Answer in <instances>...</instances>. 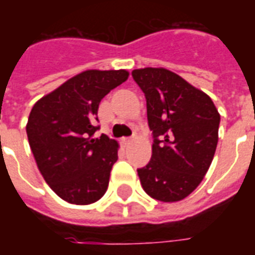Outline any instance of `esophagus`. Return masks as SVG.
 I'll use <instances>...</instances> for the list:
<instances>
[{
	"label": "esophagus",
	"mask_w": 255,
	"mask_h": 255,
	"mask_svg": "<svg viewBox=\"0 0 255 255\" xmlns=\"http://www.w3.org/2000/svg\"><path fill=\"white\" fill-rule=\"evenodd\" d=\"M131 143H132V138H123L122 139V144L124 146V147H127V146H129Z\"/></svg>",
	"instance_id": "34e87169"
}]
</instances>
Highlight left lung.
I'll use <instances>...</instances> for the list:
<instances>
[{"label": "left lung", "instance_id": "8db88e82", "mask_svg": "<svg viewBox=\"0 0 255 255\" xmlns=\"http://www.w3.org/2000/svg\"><path fill=\"white\" fill-rule=\"evenodd\" d=\"M132 78L146 97L153 132L149 164L139 168L147 195L176 202L202 182L219 142L220 115L208 94L165 68L133 69Z\"/></svg>", "mask_w": 255, "mask_h": 255}]
</instances>
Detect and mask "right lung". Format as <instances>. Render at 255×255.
Listing matches in <instances>:
<instances>
[{
  "mask_svg": "<svg viewBox=\"0 0 255 255\" xmlns=\"http://www.w3.org/2000/svg\"><path fill=\"white\" fill-rule=\"evenodd\" d=\"M128 79L126 69H89L73 76L31 109L27 136L38 169L58 197L90 205L108 190L119 144L95 138L101 100Z\"/></svg>",
  "mask_w": 255,
  "mask_h": 255,
  "instance_id": "add662e5",
  "label": "right lung"
}]
</instances>
